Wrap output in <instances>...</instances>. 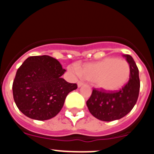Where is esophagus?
I'll return each mask as SVG.
<instances>
[{
    "label": "esophagus",
    "mask_w": 154,
    "mask_h": 154,
    "mask_svg": "<svg viewBox=\"0 0 154 154\" xmlns=\"http://www.w3.org/2000/svg\"><path fill=\"white\" fill-rule=\"evenodd\" d=\"M82 85H84L83 82H82V81H79L78 82V87H81Z\"/></svg>",
    "instance_id": "obj_1"
}]
</instances>
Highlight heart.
I'll return each instance as SVG.
<instances>
[{
	"instance_id": "b5f03b06",
	"label": "heart",
	"mask_w": 154,
	"mask_h": 154,
	"mask_svg": "<svg viewBox=\"0 0 154 154\" xmlns=\"http://www.w3.org/2000/svg\"><path fill=\"white\" fill-rule=\"evenodd\" d=\"M69 71L93 82L105 91H116L124 86L130 76V65L124 59L106 58L101 61L85 64L79 70L74 66Z\"/></svg>"
}]
</instances>
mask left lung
I'll use <instances>...</instances> for the list:
<instances>
[{
	"instance_id": "left-lung-1",
	"label": "left lung",
	"mask_w": 154,
	"mask_h": 154,
	"mask_svg": "<svg viewBox=\"0 0 154 154\" xmlns=\"http://www.w3.org/2000/svg\"><path fill=\"white\" fill-rule=\"evenodd\" d=\"M124 56L130 68L127 83L118 91L106 92L103 89H93L86 102L90 113L102 121L110 122L123 118L137 103L140 88L138 68L130 55Z\"/></svg>"
}]
</instances>
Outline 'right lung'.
Returning <instances> with one entry per match:
<instances>
[{
  "mask_svg": "<svg viewBox=\"0 0 154 154\" xmlns=\"http://www.w3.org/2000/svg\"><path fill=\"white\" fill-rule=\"evenodd\" d=\"M65 72L52 57H28L17 69L12 85L14 100L18 109L37 120L55 116L68 94L78 87L61 77Z\"/></svg>",
  "mask_w": 154,
  "mask_h": 154,
  "instance_id": "add662e5",
  "label": "right lung"
}]
</instances>
